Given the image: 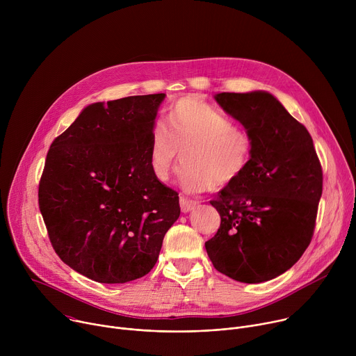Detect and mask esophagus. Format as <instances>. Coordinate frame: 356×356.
I'll use <instances>...</instances> for the list:
<instances>
[{
  "mask_svg": "<svg viewBox=\"0 0 356 356\" xmlns=\"http://www.w3.org/2000/svg\"><path fill=\"white\" fill-rule=\"evenodd\" d=\"M197 204H198V202L194 201V200H190V198H187V197H184V195L180 197V209H181L183 213H190V211H193V210L197 207Z\"/></svg>",
  "mask_w": 356,
  "mask_h": 356,
  "instance_id": "obj_1",
  "label": "esophagus"
}]
</instances>
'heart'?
Wrapping results in <instances>:
<instances>
[{
	"label": "heart",
	"mask_w": 356,
	"mask_h": 356,
	"mask_svg": "<svg viewBox=\"0 0 356 356\" xmlns=\"http://www.w3.org/2000/svg\"><path fill=\"white\" fill-rule=\"evenodd\" d=\"M168 125L150 135L149 166L159 181H169L177 163L186 166L180 181L187 191L224 188L235 183L250 163L252 136L216 107L184 97L169 108Z\"/></svg>",
	"instance_id": "b5f03b06"
}]
</instances>
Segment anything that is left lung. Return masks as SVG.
Returning <instances> with one entry per match:
<instances>
[{
    "instance_id": "1",
    "label": "left lung",
    "mask_w": 356,
    "mask_h": 356,
    "mask_svg": "<svg viewBox=\"0 0 356 356\" xmlns=\"http://www.w3.org/2000/svg\"><path fill=\"white\" fill-rule=\"evenodd\" d=\"M218 106L253 139L250 163L220 190L221 224L206 242L222 275L262 283L289 270L307 249L323 193V170L313 139L270 92H218Z\"/></svg>"
}]
</instances>
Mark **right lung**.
<instances>
[{
  "label": "right lung",
  "mask_w": 356,
  "mask_h": 356,
  "mask_svg": "<svg viewBox=\"0 0 356 356\" xmlns=\"http://www.w3.org/2000/svg\"><path fill=\"white\" fill-rule=\"evenodd\" d=\"M166 94L87 106L47 152L39 209L59 258L98 283H127L155 266L180 216L179 194L149 166Z\"/></svg>",
  "instance_id": "1"
}]
</instances>
